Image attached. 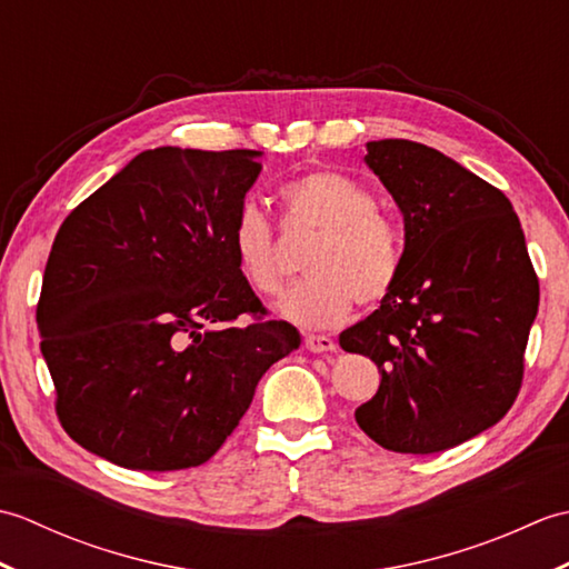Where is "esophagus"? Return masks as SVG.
Instances as JSON below:
<instances>
[{"mask_svg": "<svg viewBox=\"0 0 569 569\" xmlns=\"http://www.w3.org/2000/svg\"><path fill=\"white\" fill-rule=\"evenodd\" d=\"M306 349L312 355H328L335 352L337 345L328 335H306Z\"/></svg>", "mask_w": 569, "mask_h": 569, "instance_id": "1", "label": "esophagus"}]
</instances>
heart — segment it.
I'll list each match as a JSON object with an SVG mask.
<instances>
[{
    "mask_svg": "<svg viewBox=\"0 0 569 569\" xmlns=\"http://www.w3.org/2000/svg\"><path fill=\"white\" fill-rule=\"evenodd\" d=\"M281 196L288 212L318 229L320 239L303 261L308 278L276 303L278 318L306 330L335 328L355 300L369 306L391 291L403 266V239L377 210V198L365 183L337 171H312L283 186ZM229 241L239 273L253 291H281L286 266L269 217L257 202L239 204Z\"/></svg>",
    "mask_w": 569,
    "mask_h": 569,
    "instance_id": "heart-1",
    "label": "heart"
}]
</instances>
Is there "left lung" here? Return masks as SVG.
I'll return each instance as SVG.
<instances>
[{"mask_svg":"<svg viewBox=\"0 0 569 569\" xmlns=\"http://www.w3.org/2000/svg\"><path fill=\"white\" fill-rule=\"evenodd\" d=\"M365 163L403 214V266L381 306L340 335L381 383L355 410L386 450L432 455L509 413L538 316V276L513 204L450 156L408 139L367 143Z\"/></svg>","mask_w":569,"mask_h":569,"instance_id":"left-lung-1","label":"left lung"}]
</instances>
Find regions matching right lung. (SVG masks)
I'll return each instance as SVG.
<instances>
[{"label":"right lung","instance_id":"obj_1","mask_svg":"<svg viewBox=\"0 0 569 569\" xmlns=\"http://www.w3.org/2000/svg\"><path fill=\"white\" fill-rule=\"evenodd\" d=\"M259 159L141 151L60 224L36 322L60 426L88 452L141 471L208 462L266 369L298 349L229 241Z\"/></svg>","mask_w":569,"mask_h":569}]
</instances>
